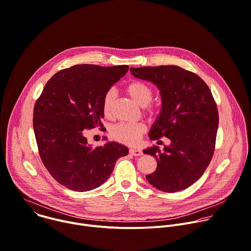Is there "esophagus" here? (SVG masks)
Instances as JSON below:
<instances>
[{"label":"esophagus","mask_w":251,"mask_h":251,"mask_svg":"<svg viewBox=\"0 0 251 251\" xmlns=\"http://www.w3.org/2000/svg\"><path fill=\"white\" fill-rule=\"evenodd\" d=\"M129 153L133 156H140L142 155V151L140 149H136V148H130L129 149Z\"/></svg>","instance_id":"34e87169"}]
</instances>
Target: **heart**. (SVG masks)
Returning a JSON list of instances; mask_svg holds the SVG:
<instances>
[{"label":"heart","mask_w":251,"mask_h":251,"mask_svg":"<svg viewBox=\"0 0 251 251\" xmlns=\"http://www.w3.org/2000/svg\"><path fill=\"white\" fill-rule=\"evenodd\" d=\"M126 92L127 95L139 106L146 107V111L153 115L156 110L154 106H149L153 98V90L149 85L141 81H131L126 86ZM116 98V93L114 90H109L104 95L102 101V111L106 118H111L113 115L114 101ZM146 131V126L144 124H119L115 126L111 130L112 137L127 145H135L138 143L141 135Z\"/></svg>","instance_id":"obj_1"}]
</instances>
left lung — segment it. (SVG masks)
<instances>
[{
    "mask_svg": "<svg viewBox=\"0 0 251 251\" xmlns=\"http://www.w3.org/2000/svg\"><path fill=\"white\" fill-rule=\"evenodd\" d=\"M130 73L160 90L162 109L150 138L171 140L164 152L157 146L143 151L157 161L146 178L165 192L185 189L203 175L214 154L219 115L212 93L197 75L177 66L130 68Z\"/></svg>",
    "mask_w": 251,
    "mask_h": 251,
    "instance_id": "8db88e82",
    "label": "left lung"
}]
</instances>
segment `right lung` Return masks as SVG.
<instances>
[{"mask_svg":"<svg viewBox=\"0 0 251 251\" xmlns=\"http://www.w3.org/2000/svg\"><path fill=\"white\" fill-rule=\"evenodd\" d=\"M128 66L76 65L55 74L46 83L33 112L40 158L50 175L75 191L92 190L112 174L128 149L118 142L92 147L84 129L103 127L102 101Z\"/></svg>","mask_w":251,"mask_h":251,"instance_id":"right-lung-1","label":"right lung"}]
</instances>
